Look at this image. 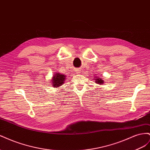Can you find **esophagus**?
<instances>
[{"label":"esophagus","mask_w":150,"mask_h":150,"mask_svg":"<svg viewBox=\"0 0 150 150\" xmlns=\"http://www.w3.org/2000/svg\"><path fill=\"white\" fill-rule=\"evenodd\" d=\"M75 71H76V73H79V72H80V69H76Z\"/></svg>","instance_id":"obj_1"}]
</instances>
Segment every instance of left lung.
<instances>
[{"mask_svg":"<svg viewBox=\"0 0 150 150\" xmlns=\"http://www.w3.org/2000/svg\"><path fill=\"white\" fill-rule=\"evenodd\" d=\"M98 78V77H97ZM95 82H96L98 84H103V80H102V79H101V78H97L96 79V81H95Z\"/></svg>","mask_w":150,"mask_h":150,"instance_id":"8db88e82","label":"left lung"}]
</instances>
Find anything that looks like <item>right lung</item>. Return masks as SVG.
Masks as SVG:
<instances>
[{
    "instance_id": "right-lung-1",
    "label": "right lung",
    "mask_w": 150,
    "mask_h": 150,
    "mask_svg": "<svg viewBox=\"0 0 150 150\" xmlns=\"http://www.w3.org/2000/svg\"><path fill=\"white\" fill-rule=\"evenodd\" d=\"M65 76L60 73H57L54 75L52 78V85L56 88L59 87L60 86L63 84L65 81Z\"/></svg>"
}]
</instances>
